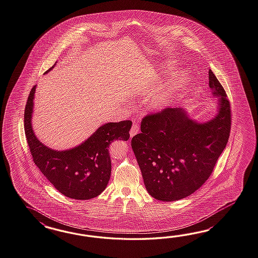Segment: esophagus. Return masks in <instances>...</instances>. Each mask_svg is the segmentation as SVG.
<instances>
[{
    "mask_svg": "<svg viewBox=\"0 0 258 258\" xmlns=\"http://www.w3.org/2000/svg\"><path fill=\"white\" fill-rule=\"evenodd\" d=\"M139 126L136 124V123H134L133 125H132V128H131V132H130V134H131V137H133V136H135L137 133L139 132Z\"/></svg>",
    "mask_w": 258,
    "mask_h": 258,
    "instance_id": "34e87169",
    "label": "esophagus"
}]
</instances>
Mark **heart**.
Returning a JSON list of instances; mask_svg holds the SVG:
<instances>
[{
    "label": "heart",
    "instance_id": "b5f03b06",
    "mask_svg": "<svg viewBox=\"0 0 258 258\" xmlns=\"http://www.w3.org/2000/svg\"><path fill=\"white\" fill-rule=\"evenodd\" d=\"M168 68L170 71L174 70L175 62L170 61L168 63ZM188 75L184 71H177L158 93L153 95L148 99V108L153 111L163 110L164 108H166L173 101L178 92L188 82Z\"/></svg>",
    "mask_w": 258,
    "mask_h": 258
}]
</instances>
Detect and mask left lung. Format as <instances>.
I'll use <instances>...</instances> for the list:
<instances>
[{"label": "left lung", "instance_id": "obj_1", "mask_svg": "<svg viewBox=\"0 0 258 258\" xmlns=\"http://www.w3.org/2000/svg\"><path fill=\"white\" fill-rule=\"evenodd\" d=\"M209 86L217 98L212 119L199 122L183 108H167L144 117L142 132L132 139L145 188L157 201H179L193 194L207 181L226 148L230 103L212 70Z\"/></svg>", "mask_w": 258, "mask_h": 258}]
</instances>
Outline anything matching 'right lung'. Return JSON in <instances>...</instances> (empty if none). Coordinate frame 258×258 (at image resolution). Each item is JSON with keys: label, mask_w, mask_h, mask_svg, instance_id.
Wrapping results in <instances>:
<instances>
[{"label": "right lung", "mask_w": 258, "mask_h": 258, "mask_svg": "<svg viewBox=\"0 0 258 258\" xmlns=\"http://www.w3.org/2000/svg\"><path fill=\"white\" fill-rule=\"evenodd\" d=\"M35 89L36 86L30 92L24 113L26 138L34 163L62 195L83 201L98 197L111 176L109 146L113 141L128 140L132 121L105 123L82 144L67 150H54L41 143L32 128Z\"/></svg>", "instance_id": "add662e5"}]
</instances>
